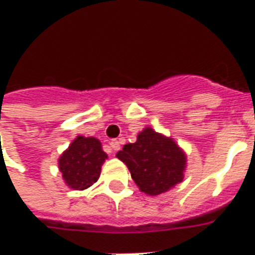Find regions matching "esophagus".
Segmentation results:
<instances>
[{
    "instance_id": "1",
    "label": "esophagus",
    "mask_w": 255,
    "mask_h": 255,
    "mask_svg": "<svg viewBox=\"0 0 255 255\" xmlns=\"http://www.w3.org/2000/svg\"><path fill=\"white\" fill-rule=\"evenodd\" d=\"M109 146H111V149H112V153H116L117 150L120 149V142L119 140H112L111 143H109Z\"/></svg>"
}]
</instances>
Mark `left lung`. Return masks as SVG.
<instances>
[{
  "label": "left lung",
  "mask_w": 255,
  "mask_h": 255,
  "mask_svg": "<svg viewBox=\"0 0 255 255\" xmlns=\"http://www.w3.org/2000/svg\"><path fill=\"white\" fill-rule=\"evenodd\" d=\"M131 172V177L139 190L146 195L155 197L169 191L184 179L187 154L164 133L144 127L136 136L135 143L124 144L116 154Z\"/></svg>",
  "instance_id": "8db88e82"
}]
</instances>
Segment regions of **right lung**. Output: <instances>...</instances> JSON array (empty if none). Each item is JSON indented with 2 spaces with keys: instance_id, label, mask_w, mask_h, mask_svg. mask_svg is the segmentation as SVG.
I'll use <instances>...</instances> for the list:
<instances>
[{
  "instance_id": "1",
  "label": "right lung",
  "mask_w": 255,
  "mask_h": 255,
  "mask_svg": "<svg viewBox=\"0 0 255 255\" xmlns=\"http://www.w3.org/2000/svg\"><path fill=\"white\" fill-rule=\"evenodd\" d=\"M105 160L108 154L98 139L79 135L60 155L58 169L68 187L83 191L98 180Z\"/></svg>"
}]
</instances>
